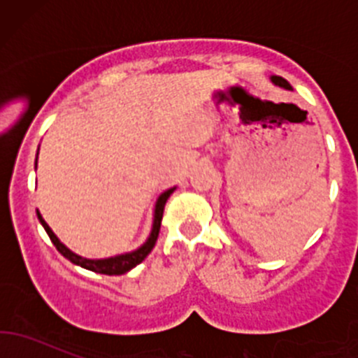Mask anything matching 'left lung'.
<instances>
[{"instance_id":"left-lung-1","label":"left lung","mask_w":358,"mask_h":358,"mask_svg":"<svg viewBox=\"0 0 358 358\" xmlns=\"http://www.w3.org/2000/svg\"><path fill=\"white\" fill-rule=\"evenodd\" d=\"M270 81H272L275 86H279V88L292 90V86L289 85V83H287L284 78H280V76H270Z\"/></svg>"}]
</instances>
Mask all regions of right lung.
I'll return each mask as SVG.
<instances>
[{
    "label": "right lung",
    "instance_id": "right-lung-1",
    "mask_svg": "<svg viewBox=\"0 0 358 358\" xmlns=\"http://www.w3.org/2000/svg\"><path fill=\"white\" fill-rule=\"evenodd\" d=\"M38 154H39V149H38ZM34 164L38 166V157H36ZM175 189L176 187H171V189L164 190V192L157 197L156 206H154L152 229H150V234H149V237L145 239V243H143L142 246L133 249V251L121 252V255L109 256V258L92 259V258H83V256L76 255V252L71 251L66 244L60 243V239L55 236V234H53V230L50 229L48 223L43 220L41 213L36 211V215H38V220H39V223L43 225V229L46 230L48 237L52 239L53 246L59 249L60 255L66 256L69 262L74 263V265H78V266H83V268H86V270H92V272H96V273H106V275H121V273L129 272V270L135 268L138 263H142L143 259L149 256V252L152 251V248L156 246L159 229H161V220H162V211H164V204H166V201H168V197L175 192Z\"/></svg>",
    "mask_w": 358,
    "mask_h": 358
}]
</instances>
